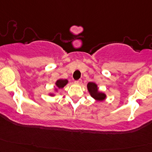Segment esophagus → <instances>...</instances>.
<instances>
[{
  "label": "esophagus",
  "mask_w": 152,
  "mask_h": 152,
  "mask_svg": "<svg viewBox=\"0 0 152 152\" xmlns=\"http://www.w3.org/2000/svg\"><path fill=\"white\" fill-rule=\"evenodd\" d=\"M81 83H82V80L81 79H79V80H77V81H75V84H76L80 85V84H81Z\"/></svg>",
  "instance_id": "obj_1"
}]
</instances>
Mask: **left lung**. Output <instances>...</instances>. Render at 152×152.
Masks as SVG:
<instances>
[{
    "mask_svg": "<svg viewBox=\"0 0 152 152\" xmlns=\"http://www.w3.org/2000/svg\"><path fill=\"white\" fill-rule=\"evenodd\" d=\"M87 89L89 94L97 102H103L106 99L107 95L105 93L99 90L97 84L95 82H89L87 84Z\"/></svg>",
    "mask_w": 152,
    "mask_h": 152,
    "instance_id": "8db88e82",
    "label": "left lung"
}]
</instances>
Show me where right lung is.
Wrapping results in <instances>:
<instances>
[{"instance_id":"1","label":"right lung","mask_w":152,"mask_h":152,"mask_svg":"<svg viewBox=\"0 0 152 152\" xmlns=\"http://www.w3.org/2000/svg\"><path fill=\"white\" fill-rule=\"evenodd\" d=\"M68 83V80L67 79H58L57 81H56V86H55L54 89H55V92H58V90L63 89L66 84ZM49 95L51 96H56V93H49Z\"/></svg>"}]
</instances>
